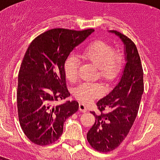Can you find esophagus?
Here are the masks:
<instances>
[{
	"instance_id": "34e87169",
	"label": "esophagus",
	"mask_w": 160,
	"mask_h": 160,
	"mask_svg": "<svg viewBox=\"0 0 160 160\" xmlns=\"http://www.w3.org/2000/svg\"><path fill=\"white\" fill-rule=\"evenodd\" d=\"M79 109H80V112H86V111H87V108H86V104L80 103V105H79Z\"/></svg>"
}]
</instances>
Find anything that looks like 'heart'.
I'll return each instance as SVG.
<instances>
[{
	"instance_id": "obj_1",
	"label": "heart",
	"mask_w": 160,
	"mask_h": 160,
	"mask_svg": "<svg viewBox=\"0 0 160 160\" xmlns=\"http://www.w3.org/2000/svg\"><path fill=\"white\" fill-rule=\"evenodd\" d=\"M82 58L98 68V74L102 80L111 83L116 80L121 72L123 57L119 52H113L109 44L102 41L92 42L82 52ZM80 60L71 54L65 60L63 70L66 78L71 82L76 81L79 76ZM103 87L98 83H82L75 87L74 96L84 103H88L101 97Z\"/></svg>"
}]
</instances>
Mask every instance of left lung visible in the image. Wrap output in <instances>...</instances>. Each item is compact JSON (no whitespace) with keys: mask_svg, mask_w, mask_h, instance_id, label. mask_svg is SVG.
Instances as JSON below:
<instances>
[{"mask_svg":"<svg viewBox=\"0 0 160 160\" xmlns=\"http://www.w3.org/2000/svg\"><path fill=\"white\" fill-rule=\"evenodd\" d=\"M112 32L125 44L126 64L117 86L97 102L100 113L92 112L96 121L86 137L92 148L102 152L117 148L128 135L138 113L144 91L142 66L136 45L120 32ZM106 109L109 112L103 113Z\"/></svg>","mask_w":160,"mask_h":160,"instance_id":"obj_1","label":"left lung"}]
</instances>
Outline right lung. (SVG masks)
<instances>
[{
    "mask_svg": "<svg viewBox=\"0 0 160 160\" xmlns=\"http://www.w3.org/2000/svg\"><path fill=\"white\" fill-rule=\"evenodd\" d=\"M93 31L50 29L34 39L26 51L18 78V114L26 137L38 146L58 140L66 119L79 109L74 100L58 104L70 96L63 66L74 47Z\"/></svg>",
    "mask_w": 160,
    "mask_h": 160,
    "instance_id": "obj_1",
    "label": "right lung"
}]
</instances>
